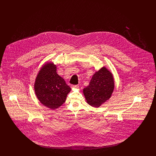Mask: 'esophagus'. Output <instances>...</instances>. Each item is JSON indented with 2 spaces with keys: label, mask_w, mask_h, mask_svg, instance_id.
<instances>
[{
  "label": "esophagus",
  "mask_w": 156,
  "mask_h": 156,
  "mask_svg": "<svg viewBox=\"0 0 156 156\" xmlns=\"http://www.w3.org/2000/svg\"><path fill=\"white\" fill-rule=\"evenodd\" d=\"M71 88L73 90H74V89H78L79 88V86L78 85H72L71 87Z\"/></svg>",
  "instance_id": "1"
}]
</instances>
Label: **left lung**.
Instances as JSON below:
<instances>
[{"label":"left lung","instance_id":"left-lung-1","mask_svg":"<svg viewBox=\"0 0 156 156\" xmlns=\"http://www.w3.org/2000/svg\"><path fill=\"white\" fill-rule=\"evenodd\" d=\"M114 89L113 74L103 67L93 75L88 86L83 89V94L87 104L99 108L111 98Z\"/></svg>","mask_w":156,"mask_h":156}]
</instances>
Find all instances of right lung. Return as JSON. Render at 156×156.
Returning a JSON list of instances; mask_svg holds the SVG:
<instances>
[{"instance_id":"right-lung-1","label":"right lung","mask_w":156,"mask_h":156,"mask_svg":"<svg viewBox=\"0 0 156 156\" xmlns=\"http://www.w3.org/2000/svg\"><path fill=\"white\" fill-rule=\"evenodd\" d=\"M38 100L45 106L55 110L64 104L71 91L64 78L57 73L53 62H46L40 68L34 83Z\"/></svg>"}]
</instances>
